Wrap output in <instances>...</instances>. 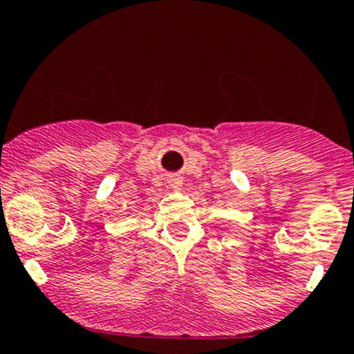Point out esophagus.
I'll use <instances>...</instances> for the list:
<instances>
[{"label": "esophagus", "mask_w": 354, "mask_h": 354, "mask_svg": "<svg viewBox=\"0 0 354 354\" xmlns=\"http://www.w3.org/2000/svg\"><path fill=\"white\" fill-rule=\"evenodd\" d=\"M169 185H171V188H174V189H180L181 188V178L180 176H171L169 178Z\"/></svg>", "instance_id": "obj_1"}]
</instances>
